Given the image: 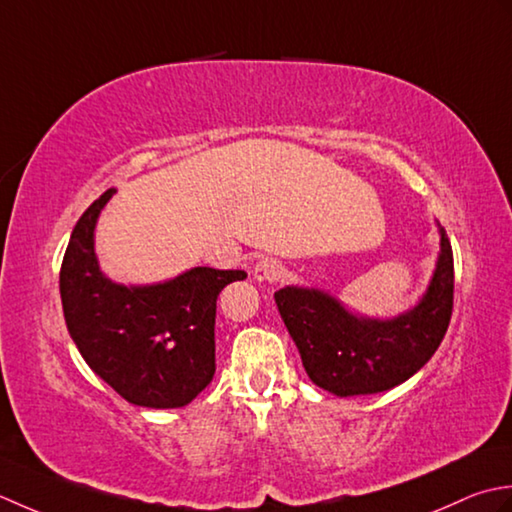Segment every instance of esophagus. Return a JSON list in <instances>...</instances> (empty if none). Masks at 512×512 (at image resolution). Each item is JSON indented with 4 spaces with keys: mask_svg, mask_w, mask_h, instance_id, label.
<instances>
[{
    "mask_svg": "<svg viewBox=\"0 0 512 512\" xmlns=\"http://www.w3.org/2000/svg\"><path fill=\"white\" fill-rule=\"evenodd\" d=\"M280 274H283V271H280V265L274 258L258 260L252 269V276L254 280H258V283H274V280L280 278Z\"/></svg>",
    "mask_w": 512,
    "mask_h": 512,
    "instance_id": "obj_1",
    "label": "esophagus"
}]
</instances>
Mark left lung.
I'll use <instances>...</instances> for the list:
<instances>
[{"label": "left lung", "mask_w": 512, "mask_h": 512, "mask_svg": "<svg viewBox=\"0 0 512 512\" xmlns=\"http://www.w3.org/2000/svg\"><path fill=\"white\" fill-rule=\"evenodd\" d=\"M440 229V254L417 305L393 318L353 314L329 291L287 285L274 298L302 367L338 398L389 391L420 371L440 347L453 311V249Z\"/></svg>", "instance_id": "left-lung-1"}]
</instances>
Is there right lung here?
Returning a JSON list of instances; mask_svg holds the SVG:
<instances>
[{"mask_svg": "<svg viewBox=\"0 0 512 512\" xmlns=\"http://www.w3.org/2000/svg\"><path fill=\"white\" fill-rule=\"evenodd\" d=\"M114 187L72 229L59 274L70 338L123 400L145 409L190 404L216 371V298L241 269L192 267L154 285L114 283L99 267L95 227Z\"/></svg>", "mask_w": 512, "mask_h": 512, "instance_id": "obj_1", "label": "right lung"}]
</instances>
